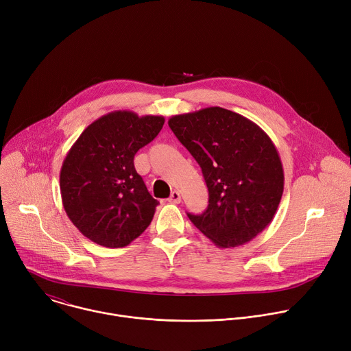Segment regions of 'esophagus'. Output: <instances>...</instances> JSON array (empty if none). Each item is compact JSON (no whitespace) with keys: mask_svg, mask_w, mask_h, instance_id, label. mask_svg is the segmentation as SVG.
Here are the masks:
<instances>
[{"mask_svg":"<svg viewBox=\"0 0 351 351\" xmlns=\"http://www.w3.org/2000/svg\"><path fill=\"white\" fill-rule=\"evenodd\" d=\"M168 202H169L171 204H179V203L182 202V198H180V193H179V191H176V190H173V191L171 193L169 198H168Z\"/></svg>","mask_w":351,"mask_h":351,"instance_id":"1","label":"esophagus"}]
</instances>
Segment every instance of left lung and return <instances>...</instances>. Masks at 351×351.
I'll return each instance as SVG.
<instances>
[{
    "instance_id": "8db88e82",
    "label": "left lung",
    "mask_w": 351,
    "mask_h": 351,
    "mask_svg": "<svg viewBox=\"0 0 351 351\" xmlns=\"http://www.w3.org/2000/svg\"><path fill=\"white\" fill-rule=\"evenodd\" d=\"M169 128L203 171L208 207L187 214L214 244L237 247L274 219L283 194V167L275 144L253 121L208 107L175 115Z\"/></svg>"
}]
</instances>
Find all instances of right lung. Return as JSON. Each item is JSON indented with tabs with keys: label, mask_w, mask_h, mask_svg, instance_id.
I'll return each instance as SVG.
<instances>
[{
	"label": "right lung",
	"mask_w": 351,
	"mask_h": 351,
	"mask_svg": "<svg viewBox=\"0 0 351 351\" xmlns=\"http://www.w3.org/2000/svg\"><path fill=\"white\" fill-rule=\"evenodd\" d=\"M164 122V117L114 111L88 125L71 147L60 173L62 204L91 241L125 247L152 223L160 203L148 193L133 160Z\"/></svg>",
	"instance_id": "1"
}]
</instances>
